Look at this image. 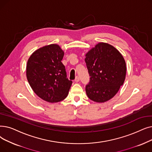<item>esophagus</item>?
I'll return each instance as SVG.
<instances>
[{"instance_id": "34e87169", "label": "esophagus", "mask_w": 152, "mask_h": 152, "mask_svg": "<svg viewBox=\"0 0 152 152\" xmlns=\"http://www.w3.org/2000/svg\"><path fill=\"white\" fill-rule=\"evenodd\" d=\"M75 81L76 83H77V82L80 81V78H79L78 76H76V77L75 80Z\"/></svg>"}]
</instances>
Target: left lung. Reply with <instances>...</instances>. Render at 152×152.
Instances as JSON below:
<instances>
[{
	"label": "left lung",
	"instance_id": "left-lung-1",
	"mask_svg": "<svg viewBox=\"0 0 152 152\" xmlns=\"http://www.w3.org/2000/svg\"><path fill=\"white\" fill-rule=\"evenodd\" d=\"M85 62L91 77L86 86L88 97L96 102L110 100L125 81L127 68L123 56L113 46L99 43L86 54Z\"/></svg>",
	"mask_w": 152,
	"mask_h": 152
}]
</instances>
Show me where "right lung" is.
I'll use <instances>...</instances> for the list:
<instances>
[{
    "label": "right lung",
    "mask_w": 152,
    "mask_h": 152,
    "mask_svg": "<svg viewBox=\"0 0 152 152\" xmlns=\"http://www.w3.org/2000/svg\"><path fill=\"white\" fill-rule=\"evenodd\" d=\"M63 56L60 46L51 44L34 51L27 61L26 73L31 89L48 102L64 100L71 86L61 62Z\"/></svg>",
    "instance_id": "right-lung-1"
}]
</instances>
